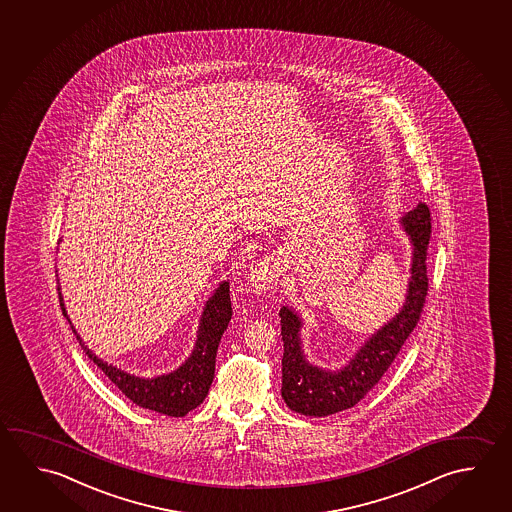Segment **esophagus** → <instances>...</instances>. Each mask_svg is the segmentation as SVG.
I'll list each match as a JSON object with an SVG mask.
<instances>
[{
    "label": "esophagus",
    "instance_id": "esophagus-1",
    "mask_svg": "<svg viewBox=\"0 0 512 512\" xmlns=\"http://www.w3.org/2000/svg\"><path fill=\"white\" fill-rule=\"evenodd\" d=\"M280 273H282L280 262L277 259L266 257V259L253 262L248 278H250L253 289L257 293H262V291H268L269 287L277 282Z\"/></svg>",
    "mask_w": 512,
    "mask_h": 512
}]
</instances>
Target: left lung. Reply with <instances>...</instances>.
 Masks as SVG:
<instances>
[{"label":"left lung","instance_id":"left-lung-1","mask_svg":"<svg viewBox=\"0 0 512 512\" xmlns=\"http://www.w3.org/2000/svg\"><path fill=\"white\" fill-rule=\"evenodd\" d=\"M403 225L414 244L407 300L402 312L375 336L369 337L368 343L362 346L346 368L330 373L305 361L298 339L300 319L296 318L293 310L287 307L280 309L284 341L282 398L289 409L305 416H328L361 402L384 377L402 350L403 343L418 325L428 294L427 255L432 216L427 203H419L416 209L411 210L403 218Z\"/></svg>","mask_w":512,"mask_h":512}]
</instances>
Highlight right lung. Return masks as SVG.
<instances>
[{
	"mask_svg": "<svg viewBox=\"0 0 512 512\" xmlns=\"http://www.w3.org/2000/svg\"><path fill=\"white\" fill-rule=\"evenodd\" d=\"M60 309L68 318L62 298H60ZM230 319H232L230 291H228L227 282H223L205 307L200 336L196 341L193 355L185 361L184 366H180L173 373L164 377L151 378V380L132 377L125 371L100 361L96 355L87 350L82 339L76 336L75 330L73 332L78 343L82 344L85 355L105 373V377H109L110 382L118 387L126 398H130L135 405L143 409H150L173 418H182L187 412L196 409L209 393V387L214 378V368H216L219 341L225 334Z\"/></svg>",
	"mask_w": 512,
	"mask_h": 512,
	"instance_id": "obj_1",
	"label": "right lung"
}]
</instances>
